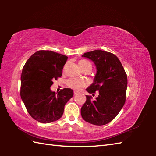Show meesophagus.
Returning <instances> with one entry per match:
<instances>
[{
	"label": "esophagus",
	"mask_w": 156,
	"mask_h": 156,
	"mask_svg": "<svg viewBox=\"0 0 156 156\" xmlns=\"http://www.w3.org/2000/svg\"><path fill=\"white\" fill-rule=\"evenodd\" d=\"M77 93H78L77 91H74V94H76Z\"/></svg>",
	"instance_id": "esophagus-1"
}]
</instances>
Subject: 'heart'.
<instances>
[{
	"mask_svg": "<svg viewBox=\"0 0 156 156\" xmlns=\"http://www.w3.org/2000/svg\"><path fill=\"white\" fill-rule=\"evenodd\" d=\"M78 64L82 69H84L88 66H91L90 63L87 60H85V59H82V60L79 61ZM67 85L72 89H74V90L76 91H78L86 87L87 83H86V82L84 80H80V79L72 78L67 81Z\"/></svg>",
	"mask_w": 156,
	"mask_h": 156,
	"instance_id": "obj_1",
	"label": "heart"
}]
</instances>
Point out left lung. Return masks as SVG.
I'll return each mask as SVG.
<instances>
[{"label":"left lung","mask_w":156,"mask_h":156,"mask_svg":"<svg viewBox=\"0 0 156 156\" xmlns=\"http://www.w3.org/2000/svg\"><path fill=\"white\" fill-rule=\"evenodd\" d=\"M82 57L91 59L97 69L93 83L87 91L93 96L98 91L99 95L94 101L86 95L82 117L91 124L104 125L113 120L125 105L127 76L120 60L112 53L94 50L84 53Z\"/></svg>","instance_id":"obj_1"}]
</instances>
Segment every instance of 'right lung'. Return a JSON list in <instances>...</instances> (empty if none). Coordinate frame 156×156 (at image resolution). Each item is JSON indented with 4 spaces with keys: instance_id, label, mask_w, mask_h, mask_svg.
Masks as SVG:
<instances>
[{
    "instance_id": "right-lung-1",
    "label": "right lung",
    "mask_w": 156,
    "mask_h": 156,
    "mask_svg": "<svg viewBox=\"0 0 156 156\" xmlns=\"http://www.w3.org/2000/svg\"><path fill=\"white\" fill-rule=\"evenodd\" d=\"M67 59V56L58 53L40 50L33 54L23 66L21 97L29 114L41 123L60 119L66 102L74 95L71 88H64L56 94L50 89L52 80L62 76Z\"/></svg>"
}]
</instances>
